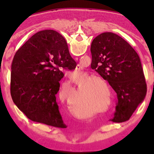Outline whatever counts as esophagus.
Wrapping results in <instances>:
<instances>
[{
	"mask_svg": "<svg viewBox=\"0 0 154 154\" xmlns=\"http://www.w3.org/2000/svg\"><path fill=\"white\" fill-rule=\"evenodd\" d=\"M78 59V58H75V60H77Z\"/></svg>",
	"mask_w": 154,
	"mask_h": 154,
	"instance_id": "obj_1",
	"label": "esophagus"
}]
</instances>
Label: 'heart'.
I'll return each mask as SVG.
<instances>
[{
  "mask_svg": "<svg viewBox=\"0 0 154 154\" xmlns=\"http://www.w3.org/2000/svg\"><path fill=\"white\" fill-rule=\"evenodd\" d=\"M94 81H100V82H104V80L103 79H101L100 77H90L89 79L88 80V82H94ZM91 94H96V95H99L101 96V98H105L106 97V94H102V92H100V90H96V87L94 88V89L92 90V91H91ZM60 100H64V94L62 93H60ZM92 97H90L89 98V100H92Z\"/></svg>",
  "mask_w": 154,
  "mask_h": 154,
  "instance_id": "obj_1",
  "label": "heart"
}]
</instances>
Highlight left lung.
<instances>
[{
    "mask_svg": "<svg viewBox=\"0 0 154 154\" xmlns=\"http://www.w3.org/2000/svg\"><path fill=\"white\" fill-rule=\"evenodd\" d=\"M94 69L117 94L113 122L128 120L147 93V84L139 55L124 38L103 32L90 48Z\"/></svg>",
    "mask_w": 154,
    "mask_h": 154,
    "instance_id": "obj_1",
    "label": "left lung"
}]
</instances>
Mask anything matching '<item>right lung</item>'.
<instances>
[{
    "instance_id": "right-lung-1",
    "label": "right lung",
    "mask_w": 154,
    "mask_h": 154,
    "mask_svg": "<svg viewBox=\"0 0 154 154\" xmlns=\"http://www.w3.org/2000/svg\"><path fill=\"white\" fill-rule=\"evenodd\" d=\"M77 63L65 38L53 30L36 32L15 53L11 64V95L28 119L49 126L65 127L56 95L64 76Z\"/></svg>"
}]
</instances>
